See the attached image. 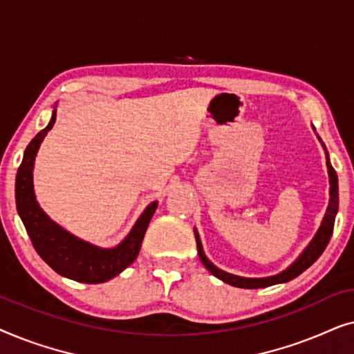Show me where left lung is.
Here are the masks:
<instances>
[{
    "label": "left lung",
    "mask_w": 354,
    "mask_h": 354,
    "mask_svg": "<svg viewBox=\"0 0 354 354\" xmlns=\"http://www.w3.org/2000/svg\"><path fill=\"white\" fill-rule=\"evenodd\" d=\"M326 154H327V149H326ZM327 167H328V176H330V203H328L326 217H324L321 229L317 230L316 236H314L308 248L303 251V254L299 256V258L295 261L287 270H283V272H280L277 275H272V277H264V279H246V277H239V275L224 272V270L217 269L216 266L206 258L205 251H203V246H201V240L200 236H198V232L195 230L198 254H200V259L201 263L205 264V268L209 270L212 275H216L217 279H221L222 282L234 285V287H239V288L270 287V285H275V283L288 282V280L298 277L299 274L304 272V270H306L311 264H314V261H317L319 256L324 253V250H326V246L328 245V240H330L332 236L333 224H335V216L338 211V177H337L335 169L332 167L330 161H328V154H327Z\"/></svg>",
    "instance_id": "left-lung-1"
}]
</instances>
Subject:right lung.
I'll return each instance as SVG.
<instances>
[{
    "instance_id": "right-lung-1",
    "label": "right lung",
    "mask_w": 354,
    "mask_h": 354,
    "mask_svg": "<svg viewBox=\"0 0 354 354\" xmlns=\"http://www.w3.org/2000/svg\"><path fill=\"white\" fill-rule=\"evenodd\" d=\"M56 122V114L48 127L37 133L28 143L24 153V159L16 177V206L33 248L50 268L62 277L72 279L84 283H101L122 272L125 268L137 259L142 246L145 232L149 221L156 211L158 203L149 205L140 216L137 224L125 236L122 243L111 250H101L98 246L86 243L71 235L69 232L55 224L45 212L40 209L33 193V162L41 140L50 132Z\"/></svg>"
}]
</instances>
